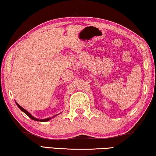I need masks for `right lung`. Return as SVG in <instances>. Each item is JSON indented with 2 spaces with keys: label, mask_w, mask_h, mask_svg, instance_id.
I'll list each match as a JSON object with an SVG mask.
<instances>
[{
  "label": "right lung",
  "mask_w": 156,
  "mask_h": 156,
  "mask_svg": "<svg viewBox=\"0 0 156 156\" xmlns=\"http://www.w3.org/2000/svg\"><path fill=\"white\" fill-rule=\"evenodd\" d=\"M16 105H17V106H18L19 108H20V109L21 110V111L24 112V113H25L26 115H27V116H28V117H29V118H30V119H32V120H34V121H41V122H45V121H49V120L51 119L52 118V117H54V116H52L51 118H48V119H35V117H33V116H32V115H31V114L29 113V112L26 111V110L25 109H23L22 107H21L20 105H19L17 102H16Z\"/></svg>",
  "instance_id": "1"
}]
</instances>
